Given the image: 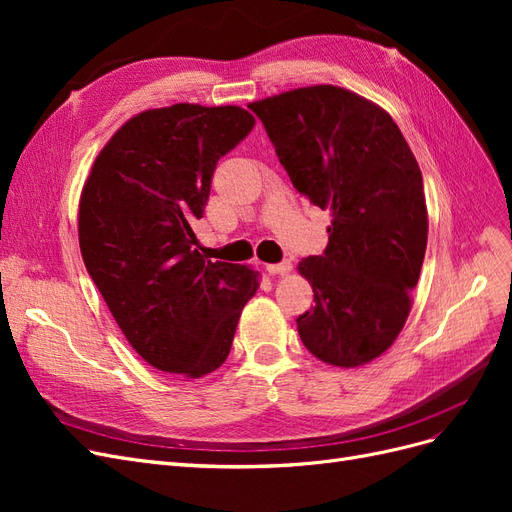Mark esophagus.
I'll return each instance as SVG.
<instances>
[{"label": "esophagus", "instance_id": "obj_1", "mask_svg": "<svg viewBox=\"0 0 512 512\" xmlns=\"http://www.w3.org/2000/svg\"><path fill=\"white\" fill-rule=\"evenodd\" d=\"M290 271H292L290 260H282V262H277V265H267L269 275H286Z\"/></svg>", "mask_w": 512, "mask_h": 512}]
</instances>
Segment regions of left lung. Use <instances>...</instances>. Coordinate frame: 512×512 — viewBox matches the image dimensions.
Instances as JSON below:
<instances>
[{
	"label": "left lung",
	"mask_w": 512,
	"mask_h": 512,
	"mask_svg": "<svg viewBox=\"0 0 512 512\" xmlns=\"http://www.w3.org/2000/svg\"><path fill=\"white\" fill-rule=\"evenodd\" d=\"M247 108L294 190L333 215L327 250L299 262L316 303L297 318L301 342L329 365L369 363L404 329L425 258L414 153L389 113L342 87H303Z\"/></svg>",
	"instance_id": "1"
}]
</instances>
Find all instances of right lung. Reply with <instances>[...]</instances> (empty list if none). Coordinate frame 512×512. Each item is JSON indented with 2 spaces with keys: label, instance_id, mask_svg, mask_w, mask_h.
I'll list each match as a JSON object with an SVG mask.
<instances>
[{
  "label": "right lung",
  "instance_id": "add662e5",
  "mask_svg": "<svg viewBox=\"0 0 512 512\" xmlns=\"http://www.w3.org/2000/svg\"><path fill=\"white\" fill-rule=\"evenodd\" d=\"M239 106L153 108L115 132L79 205V245L132 348L160 371L200 378L230 352L258 273L211 262L192 224L203 218L215 164L252 132Z\"/></svg>",
  "mask_w": 512,
  "mask_h": 512
}]
</instances>
